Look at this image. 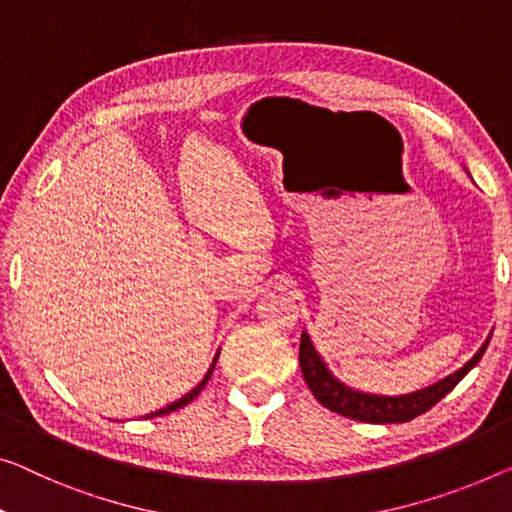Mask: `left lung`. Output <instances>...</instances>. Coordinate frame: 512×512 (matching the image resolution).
<instances>
[{"label":"left lung","mask_w":512,"mask_h":512,"mask_svg":"<svg viewBox=\"0 0 512 512\" xmlns=\"http://www.w3.org/2000/svg\"><path fill=\"white\" fill-rule=\"evenodd\" d=\"M492 338V335H490ZM478 349L476 356L471 361L453 372L451 377L437 381V384L421 388L416 393H407V395H395V398H388V395H370V393H361V391H352V388L342 384V381L335 379L326 363L319 358V354L312 347V342L308 338V333H301V347H299V363H301V372L303 379L312 395L324 404L326 409L335 411V414L354 418V421L361 423H407L411 418L425 414L430 411L434 404H437L444 395H448L453 388L460 384L462 377L474 368V365L483 358L487 342Z\"/></svg>","instance_id":"1"}]
</instances>
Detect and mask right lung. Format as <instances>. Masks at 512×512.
<instances>
[{"instance_id": "obj_1", "label": "right lung", "mask_w": 512, "mask_h": 512, "mask_svg": "<svg viewBox=\"0 0 512 512\" xmlns=\"http://www.w3.org/2000/svg\"><path fill=\"white\" fill-rule=\"evenodd\" d=\"M213 365H216V361H213ZM213 365H211V370L207 372V377H204V379L200 381V386H197V388H193V391H190V393H186V395H183V398H181V400H177V402H172V404H167V407H163V409H158V411H154V414H149L147 418H154V416H163V414H170V411H177V409H181V407H183V404H188L190 400H195V398H197V395H200V391H202V388H204V386H207V381H209V377H211V372H213Z\"/></svg>"}]
</instances>
